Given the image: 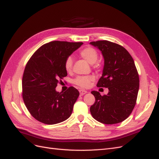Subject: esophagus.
Wrapping results in <instances>:
<instances>
[{"label": "esophagus", "instance_id": "34e87169", "mask_svg": "<svg viewBox=\"0 0 159 159\" xmlns=\"http://www.w3.org/2000/svg\"><path fill=\"white\" fill-rule=\"evenodd\" d=\"M87 93H88L87 91H85V90H83V89H80V93L81 96H82V95H84V94Z\"/></svg>", "mask_w": 159, "mask_h": 159}]
</instances>
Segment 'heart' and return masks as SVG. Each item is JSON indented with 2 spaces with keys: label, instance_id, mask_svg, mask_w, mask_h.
<instances>
[{
  "label": "heart",
  "instance_id": "b5f03b06",
  "mask_svg": "<svg viewBox=\"0 0 159 159\" xmlns=\"http://www.w3.org/2000/svg\"><path fill=\"white\" fill-rule=\"evenodd\" d=\"M81 57L89 64H93L95 63L98 58V53L92 47H86L80 52ZM73 66V60L71 57H68L65 61V68L67 71H70ZM95 80V77L92 75L78 76L74 80V83L83 88H88Z\"/></svg>",
  "mask_w": 159,
  "mask_h": 159
}]
</instances>
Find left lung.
<instances>
[{
	"label": "left lung",
	"mask_w": 159,
	"mask_h": 159,
	"mask_svg": "<svg viewBox=\"0 0 159 159\" xmlns=\"http://www.w3.org/2000/svg\"><path fill=\"white\" fill-rule=\"evenodd\" d=\"M89 44L103 55L104 66L98 87L107 88V95L92 91L95 102L90 107L92 117L104 124L119 123L131 113L136 104L139 88V74L128 51L115 43L100 40Z\"/></svg>",
	"instance_id": "obj_1"
}]
</instances>
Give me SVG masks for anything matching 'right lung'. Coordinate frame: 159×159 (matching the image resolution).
<instances>
[{"mask_svg":"<svg viewBox=\"0 0 159 159\" xmlns=\"http://www.w3.org/2000/svg\"><path fill=\"white\" fill-rule=\"evenodd\" d=\"M83 42L52 41L42 46L30 57L22 77V98L28 111L38 121L54 125L68 119L80 93L74 87L56 90L67 76L66 60Z\"/></svg>","mask_w":159,"mask_h":159,"instance_id":"1","label":"right lung"}]
</instances>
